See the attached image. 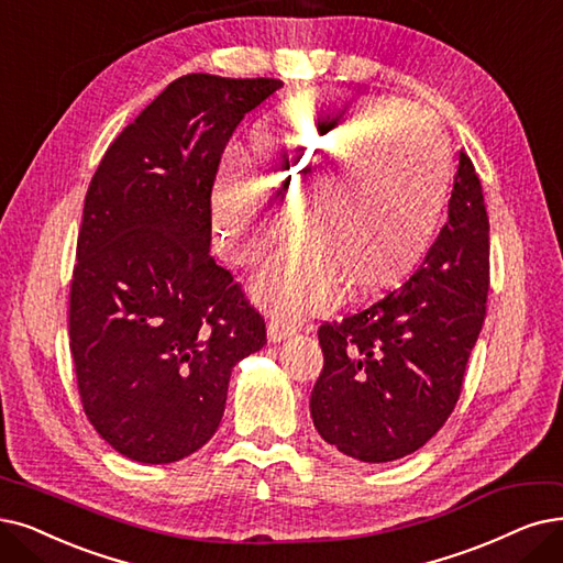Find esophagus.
<instances>
[{
	"label": "esophagus",
	"instance_id": "1",
	"mask_svg": "<svg viewBox=\"0 0 563 563\" xmlns=\"http://www.w3.org/2000/svg\"><path fill=\"white\" fill-rule=\"evenodd\" d=\"M296 332V325L294 323H288L286 319H282V317H275V319H269V323H267V340L273 342V344H277V342H282V340H286L288 334H294Z\"/></svg>",
	"mask_w": 563,
	"mask_h": 563
}]
</instances>
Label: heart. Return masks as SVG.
I'll use <instances>...</instances> for the list:
<instances>
[{
	"label": "heart",
	"mask_w": 563,
	"mask_h": 563,
	"mask_svg": "<svg viewBox=\"0 0 563 563\" xmlns=\"http://www.w3.org/2000/svg\"><path fill=\"white\" fill-rule=\"evenodd\" d=\"M453 162L439 126L384 101L290 99L254 126L250 156L223 159L212 187L214 233L231 265H252L286 231L263 191L296 208L305 238L256 279L277 311L332 305L399 286L432 250Z\"/></svg>",
	"instance_id": "obj_1"
}]
</instances>
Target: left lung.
I'll use <instances>...</instances> for the list:
<instances>
[{"label":"left lung","mask_w":563,"mask_h":563,"mask_svg":"<svg viewBox=\"0 0 563 563\" xmlns=\"http://www.w3.org/2000/svg\"><path fill=\"white\" fill-rule=\"evenodd\" d=\"M487 290L489 219L476 168L460 152L448 221L411 279L319 328L323 372L309 399L319 434L372 464L422 448L460 399Z\"/></svg>","instance_id":"8db88e82"}]
</instances>
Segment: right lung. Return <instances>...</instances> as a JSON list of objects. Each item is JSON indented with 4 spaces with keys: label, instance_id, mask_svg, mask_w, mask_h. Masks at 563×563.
<instances>
[{
    "label": "right lung",
    "instance_id": "right-lung-1",
    "mask_svg": "<svg viewBox=\"0 0 563 563\" xmlns=\"http://www.w3.org/2000/svg\"><path fill=\"white\" fill-rule=\"evenodd\" d=\"M275 78L173 80L106 150L89 183L69 302L85 416L143 464L203 448L233 367L263 349L265 321L210 256L221 154Z\"/></svg>",
    "mask_w": 563,
    "mask_h": 563
}]
</instances>
